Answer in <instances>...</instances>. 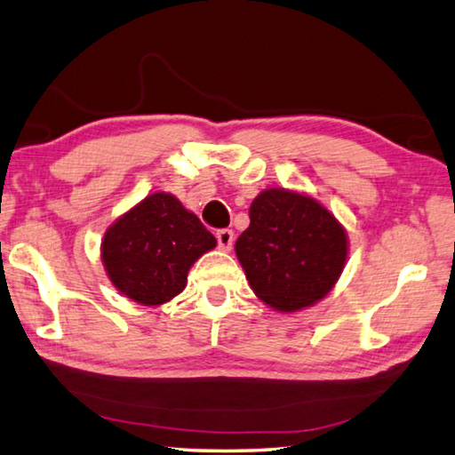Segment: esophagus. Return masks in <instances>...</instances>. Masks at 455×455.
<instances>
[{
	"instance_id": "esophagus-1",
	"label": "esophagus",
	"mask_w": 455,
	"mask_h": 455,
	"mask_svg": "<svg viewBox=\"0 0 455 455\" xmlns=\"http://www.w3.org/2000/svg\"><path fill=\"white\" fill-rule=\"evenodd\" d=\"M217 243H219V249L230 251V249H233V243H235V233L230 228H220L217 233Z\"/></svg>"
}]
</instances>
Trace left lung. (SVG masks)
I'll return each instance as SVG.
<instances>
[{"mask_svg": "<svg viewBox=\"0 0 455 455\" xmlns=\"http://www.w3.org/2000/svg\"><path fill=\"white\" fill-rule=\"evenodd\" d=\"M249 217L235 251L260 301L297 311L325 297L347 259V235L333 214L309 196L271 188L252 200Z\"/></svg>", "mask_w": 455, "mask_h": 455, "instance_id": "obj_1", "label": "left lung"}]
</instances>
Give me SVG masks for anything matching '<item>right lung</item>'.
Returning <instances> with one entry per match:
<instances>
[{
  "mask_svg": "<svg viewBox=\"0 0 455 455\" xmlns=\"http://www.w3.org/2000/svg\"><path fill=\"white\" fill-rule=\"evenodd\" d=\"M217 246L196 214L164 192L146 196L108 228L102 260L110 281L142 305H163L187 287L192 263Z\"/></svg>",
  "mask_w": 455,
  "mask_h": 455,
  "instance_id": "obj_1",
  "label": "right lung"
}]
</instances>
